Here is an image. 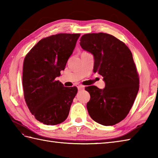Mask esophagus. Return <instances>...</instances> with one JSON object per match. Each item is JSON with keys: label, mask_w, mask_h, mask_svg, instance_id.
Returning a JSON list of instances; mask_svg holds the SVG:
<instances>
[{"label": "esophagus", "mask_w": 158, "mask_h": 158, "mask_svg": "<svg viewBox=\"0 0 158 158\" xmlns=\"http://www.w3.org/2000/svg\"><path fill=\"white\" fill-rule=\"evenodd\" d=\"M77 88H78V89H82L84 88V85H81V84L77 85Z\"/></svg>", "instance_id": "esophagus-1"}]
</instances>
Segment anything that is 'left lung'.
I'll return each instance as SVG.
<instances>
[{"mask_svg": "<svg viewBox=\"0 0 158 158\" xmlns=\"http://www.w3.org/2000/svg\"><path fill=\"white\" fill-rule=\"evenodd\" d=\"M82 49L94 58V72L103 77L105 88L86 87L90 94L87 109L91 118L113 126L129 113L139 89V77L132 52L126 44L106 33H90L80 39Z\"/></svg>", "mask_w": 158, "mask_h": 158, "instance_id": "1", "label": "left lung"}]
</instances>
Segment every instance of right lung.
<instances>
[{
  "label": "right lung",
  "mask_w": 158,
  "mask_h": 158,
  "mask_svg": "<svg viewBox=\"0 0 158 158\" xmlns=\"http://www.w3.org/2000/svg\"><path fill=\"white\" fill-rule=\"evenodd\" d=\"M80 34H60L39 41L26 56L23 64V96L30 111L45 125L65 121L77 93L56 78L64 70Z\"/></svg>",
  "instance_id": "add662e5"
}]
</instances>
